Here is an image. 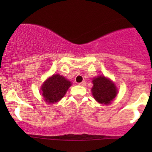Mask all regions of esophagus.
<instances>
[{"mask_svg":"<svg viewBox=\"0 0 152 152\" xmlns=\"http://www.w3.org/2000/svg\"><path fill=\"white\" fill-rule=\"evenodd\" d=\"M79 85L80 86H82V87H85V86L86 85V82H80Z\"/></svg>","mask_w":152,"mask_h":152,"instance_id":"1","label":"esophagus"}]
</instances>
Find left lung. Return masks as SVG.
Returning a JSON list of instances; mask_svg holds the SVG:
<instances>
[{"label":"left lung","mask_w":152,"mask_h":152,"mask_svg":"<svg viewBox=\"0 0 152 152\" xmlns=\"http://www.w3.org/2000/svg\"><path fill=\"white\" fill-rule=\"evenodd\" d=\"M92 93L94 99L99 103L109 104L117 95L115 85L104 76H98L93 80Z\"/></svg>","instance_id":"left-lung-1"}]
</instances>
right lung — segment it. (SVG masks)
<instances>
[{"mask_svg": "<svg viewBox=\"0 0 152 152\" xmlns=\"http://www.w3.org/2000/svg\"><path fill=\"white\" fill-rule=\"evenodd\" d=\"M71 85L70 81L59 74L53 75L44 82L41 90L45 102L48 103L57 102L65 96Z\"/></svg>", "mask_w": 152, "mask_h": 152, "instance_id": "1", "label": "right lung"}]
</instances>
